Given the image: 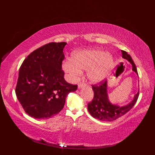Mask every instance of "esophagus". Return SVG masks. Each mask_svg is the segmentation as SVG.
<instances>
[{
  "label": "esophagus",
  "mask_w": 155,
  "mask_h": 155,
  "mask_svg": "<svg viewBox=\"0 0 155 155\" xmlns=\"http://www.w3.org/2000/svg\"><path fill=\"white\" fill-rule=\"evenodd\" d=\"M85 85V84H84L83 82H79L78 84V88H82Z\"/></svg>",
  "instance_id": "esophagus-1"
}]
</instances>
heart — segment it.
<instances>
[{
  "label": "heart",
  "mask_w": 155,
  "mask_h": 155,
  "mask_svg": "<svg viewBox=\"0 0 155 155\" xmlns=\"http://www.w3.org/2000/svg\"><path fill=\"white\" fill-rule=\"evenodd\" d=\"M113 63V57L109 53L98 50H83L73 53L71 58H67L62 64L63 70L71 78L82 74L88 70L87 76L93 82H100L108 75Z\"/></svg>",
  "instance_id": "b5f03b06"
}]
</instances>
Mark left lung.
I'll return each mask as SVG.
<instances>
[{"instance_id":"1","label":"left lung","mask_w":155,"mask_h":155,"mask_svg":"<svg viewBox=\"0 0 155 155\" xmlns=\"http://www.w3.org/2000/svg\"><path fill=\"white\" fill-rule=\"evenodd\" d=\"M121 52L123 58L131 63L133 70L137 74L136 64L131 56L125 51L121 50ZM92 87L94 94V98L91 102L88 104L87 109L93 117L102 121H113L126 114L133 107L140 94V91H138L131 102L125 106L120 107L112 104L108 99L107 80H102L97 85H92Z\"/></svg>"}]
</instances>
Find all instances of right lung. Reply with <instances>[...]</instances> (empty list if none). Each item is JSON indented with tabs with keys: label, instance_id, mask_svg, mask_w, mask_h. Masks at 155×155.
<instances>
[{
	"label": "right lung",
	"instance_id": "right-lung-1",
	"mask_svg": "<svg viewBox=\"0 0 155 155\" xmlns=\"http://www.w3.org/2000/svg\"><path fill=\"white\" fill-rule=\"evenodd\" d=\"M67 43H50L30 53L19 71L15 94L25 112L32 117H52L63 108L65 99L77 85L66 82L62 70Z\"/></svg>",
	"mask_w": 155,
	"mask_h": 155
}]
</instances>
